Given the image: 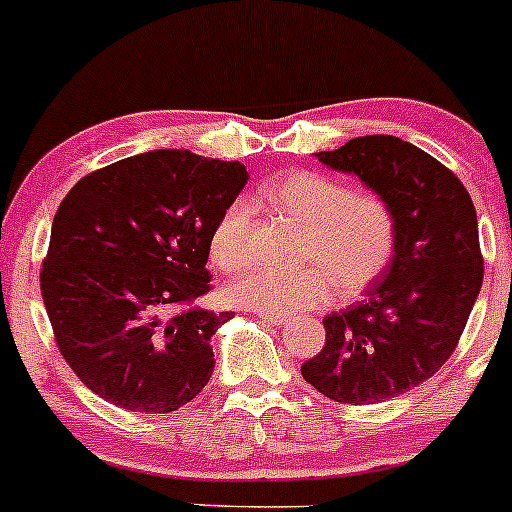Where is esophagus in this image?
Listing matches in <instances>:
<instances>
[{
  "instance_id": "esophagus-1",
  "label": "esophagus",
  "mask_w": 512,
  "mask_h": 512,
  "mask_svg": "<svg viewBox=\"0 0 512 512\" xmlns=\"http://www.w3.org/2000/svg\"><path fill=\"white\" fill-rule=\"evenodd\" d=\"M257 315H260L262 320L267 322V325H275V327L287 325V317L285 315H270V312H257Z\"/></svg>"
}]
</instances>
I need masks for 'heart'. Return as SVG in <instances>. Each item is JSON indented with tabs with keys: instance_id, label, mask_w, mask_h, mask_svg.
I'll return each mask as SVG.
<instances>
[{
	"instance_id": "1",
	"label": "heart",
	"mask_w": 512,
	"mask_h": 512,
	"mask_svg": "<svg viewBox=\"0 0 512 512\" xmlns=\"http://www.w3.org/2000/svg\"><path fill=\"white\" fill-rule=\"evenodd\" d=\"M277 212L302 225L300 270L245 272L227 287L235 305L270 315H295L327 305L337 295L360 292L388 270L398 245V217L390 202L370 190L347 192L345 185L297 170L262 190ZM252 207L245 200L227 205L210 235V257L220 270L235 272L247 262Z\"/></svg>"
}]
</instances>
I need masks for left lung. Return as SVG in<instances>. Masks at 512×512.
Segmentation results:
<instances>
[{"instance_id": "obj_1", "label": "left lung", "mask_w": 512, "mask_h": 512, "mask_svg": "<svg viewBox=\"0 0 512 512\" xmlns=\"http://www.w3.org/2000/svg\"><path fill=\"white\" fill-rule=\"evenodd\" d=\"M390 202L398 245L360 302L322 320L325 347L302 377L337 403L398 398L448 362L483 285L478 215L463 182L393 135H367L315 152Z\"/></svg>"}]
</instances>
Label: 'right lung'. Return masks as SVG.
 <instances>
[{
    "label": "right lung",
    "instance_id": "obj_1",
    "mask_svg": "<svg viewBox=\"0 0 512 512\" xmlns=\"http://www.w3.org/2000/svg\"><path fill=\"white\" fill-rule=\"evenodd\" d=\"M247 177L240 162L152 150L64 197L39 282L59 352L94 395L172 413L210 382V340L232 312L192 302L210 292V235Z\"/></svg>",
    "mask_w": 512,
    "mask_h": 512
}]
</instances>
